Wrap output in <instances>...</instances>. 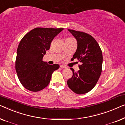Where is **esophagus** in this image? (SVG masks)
<instances>
[{"label": "esophagus", "instance_id": "1", "mask_svg": "<svg viewBox=\"0 0 125 125\" xmlns=\"http://www.w3.org/2000/svg\"><path fill=\"white\" fill-rule=\"evenodd\" d=\"M60 67L61 68H66V67L65 66H64V65H62V64H61L60 65Z\"/></svg>", "mask_w": 125, "mask_h": 125}]
</instances>
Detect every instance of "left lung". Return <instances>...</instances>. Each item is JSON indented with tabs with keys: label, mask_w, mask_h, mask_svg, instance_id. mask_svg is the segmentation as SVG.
<instances>
[{
	"label": "left lung",
	"mask_w": 125,
	"mask_h": 125,
	"mask_svg": "<svg viewBox=\"0 0 125 125\" xmlns=\"http://www.w3.org/2000/svg\"><path fill=\"white\" fill-rule=\"evenodd\" d=\"M76 40L77 49L73 61L78 59L82 64L78 73L71 68L73 75L67 80L68 87L77 94H84L94 88L102 71L103 54L99 45L92 36L87 33L68 29Z\"/></svg>",
	"instance_id": "8db88e82"
}]
</instances>
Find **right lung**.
<instances>
[{
	"instance_id": "obj_1",
	"label": "right lung",
	"mask_w": 125,
	"mask_h": 125,
	"mask_svg": "<svg viewBox=\"0 0 125 125\" xmlns=\"http://www.w3.org/2000/svg\"><path fill=\"white\" fill-rule=\"evenodd\" d=\"M63 28H34L21 40L17 50L16 71L20 82L28 90L37 92L47 87L52 73L59 65L42 61L54 38Z\"/></svg>"
}]
</instances>
